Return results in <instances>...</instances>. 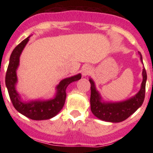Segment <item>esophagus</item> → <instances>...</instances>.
<instances>
[{"label": "esophagus", "mask_w": 153, "mask_h": 153, "mask_svg": "<svg viewBox=\"0 0 153 153\" xmlns=\"http://www.w3.org/2000/svg\"><path fill=\"white\" fill-rule=\"evenodd\" d=\"M90 71H91V68H90V66H85L82 70V74H83V76H86L90 74Z\"/></svg>", "instance_id": "esophagus-1"}]
</instances>
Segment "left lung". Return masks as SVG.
<instances>
[{
  "mask_svg": "<svg viewBox=\"0 0 153 153\" xmlns=\"http://www.w3.org/2000/svg\"><path fill=\"white\" fill-rule=\"evenodd\" d=\"M140 60L143 62L141 53L139 52ZM143 82L140 91L131 98L121 102H105L97 90L94 81L90 78V108L93 114L98 119L106 122L120 123L126 120L142 106L145 99L146 83L147 75L146 69H143Z\"/></svg>",
  "mask_w": 153,
  "mask_h": 153,
  "instance_id": "obj_1",
  "label": "left lung"
}]
</instances>
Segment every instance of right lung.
Returning a JSON list of instances; mask_svg holds the SVG:
<instances>
[{
    "mask_svg": "<svg viewBox=\"0 0 153 153\" xmlns=\"http://www.w3.org/2000/svg\"><path fill=\"white\" fill-rule=\"evenodd\" d=\"M29 36L13 49L10 57L5 77V83L13 106L20 113L33 120H44L54 117L60 113L65 103L67 93L66 89L69 84L81 79V74L62 79L56 87V93L50 100H36L25 102L16 90L17 83V70L20 63V56L24 47L29 41Z\"/></svg>",
    "mask_w": 153,
    "mask_h": 153,
    "instance_id": "add662e5",
    "label": "right lung"
}]
</instances>
